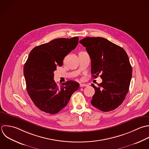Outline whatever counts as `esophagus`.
<instances>
[{"label":"esophagus","instance_id":"34e87169","mask_svg":"<svg viewBox=\"0 0 149 149\" xmlns=\"http://www.w3.org/2000/svg\"><path fill=\"white\" fill-rule=\"evenodd\" d=\"M85 86H88V84H80V87H85Z\"/></svg>","mask_w":149,"mask_h":149}]
</instances>
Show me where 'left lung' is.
<instances>
[{
	"label": "left lung",
	"instance_id": "left-lung-1",
	"mask_svg": "<svg viewBox=\"0 0 149 149\" xmlns=\"http://www.w3.org/2000/svg\"><path fill=\"white\" fill-rule=\"evenodd\" d=\"M91 59V74L94 78L100 74L102 82L95 86L92 104L107 112L117 109L129 91L132 69L125 50L101 37H86L79 41Z\"/></svg>",
	"mask_w": 149,
	"mask_h": 149
}]
</instances>
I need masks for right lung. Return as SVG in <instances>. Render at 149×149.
<instances>
[{"label": "right lung", "instance_id": "obj_1", "mask_svg": "<svg viewBox=\"0 0 149 149\" xmlns=\"http://www.w3.org/2000/svg\"><path fill=\"white\" fill-rule=\"evenodd\" d=\"M77 36L57 38L34 47L24 67L27 92L34 104L50 114L58 113L68 104L79 83L68 81L60 87L54 80L57 66L63 65L64 58L78 44Z\"/></svg>", "mask_w": 149, "mask_h": 149}]
</instances>
